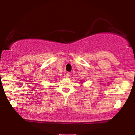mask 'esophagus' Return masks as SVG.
Instances as JSON below:
<instances>
[{
    "mask_svg": "<svg viewBox=\"0 0 135 135\" xmlns=\"http://www.w3.org/2000/svg\"><path fill=\"white\" fill-rule=\"evenodd\" d=\"M69 77H70V74L69 73H66V78H69Z\"/></svg>",
    "mask_w": 135,
    "mask_h": 135,
    "instance_id": "obj_1",
    "label": "esophagus"
}]
</instances>
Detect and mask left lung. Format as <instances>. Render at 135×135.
<instances>
[{
    "label": "left lung",
    "instance_id": "obj_1",
    "mask_svg": "<svg viewBox=\"0 0 135 135\" xmlns=\"http://www.w3.org/2000/svg\"><path fill=\"white\" fill-rule=\"evenodd\" d=\"M83 82H84V81H83V80L81 81V83H83Z\"/></svg>",
    "mask_w": 135,
    "mask_h": 135
}]
</instances>
